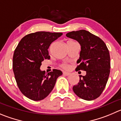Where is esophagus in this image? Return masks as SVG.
<instances>
[{"instance_id": "esophagus-1", "label": "esophagus", "mask_w": 121, "mask_h": 121, "mask_svg": "<svg viewBox=\"0 0 121 121\" xmlns=\"http://www.w3.org/2000/svg\"><path fill=\"white\" fill-rule=\"evenodd\" d=\"M63 74H64V75H66V76H69L70 74V73L66 72H63Z\"/></svg>"}]
</instances>
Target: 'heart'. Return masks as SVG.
Returning a JSON list of instances; mask_svg holds the SVG:
<instances>
[{"label": "heart", "instance_id": "heart-1", "mask_svg": "<svg viewBox=\"0 0 121 121\" xmlns=\"http://www.w3.org/2000/svg\"><path fill=\"white\" fill-rule=\"evenodd\" d=\"M72 42H73V41L68 42V43H72ZM60 67H61L62 69H67L69 68V64H67V63H62V64H61L60 65Z\"/></svg>", "mask_w": 121, "mask_h": 121}]
</instances>
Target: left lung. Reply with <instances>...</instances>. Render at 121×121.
Instances as JSON below:
<instances>
[{
    "label": "left lung",
    "instance_id": "1",
    "mask_svg": "<svg viewBox=\"0 0 121 121\" xmlns=\"http://www.w3.org/2000/svg\"><path fill=\"white\" fill-rule=\"evenodd\" d=\"M66 36L77 40L81 46L79 63L76 71H86V75H79V82L73 90L79 97L93 100L103 91L108 81L110 69V54L105 43L100 38L85 30L73 31Z\"/></svg>",
    "mask_w": 121,
    "mask_h": 121
}]
</instances>
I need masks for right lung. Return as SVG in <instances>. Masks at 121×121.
Returning a JSON list of instances; mask_svg holds the SVG:
<instances>
[{"label": "right lung", "mask_w": 121, "mask_h": 121, "mask_svg": "<svg viewBox=\"0 0 121 121\" xmlns=\"http://www.w3.org/2000/svg\"><path fill=\"white\" fill-rule=\"evenodd\" d=\"M62 33L38 31L21 39L13 55V73L20 91L34 101L47 97L54 87L57 79L63 73L53 69L48 74L40 67L44 59H49L48 48Z\"/></svg>", "instance_id": "add662e5"}]
</instances>
